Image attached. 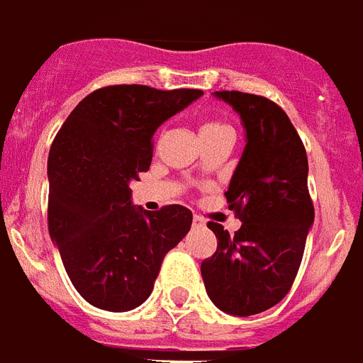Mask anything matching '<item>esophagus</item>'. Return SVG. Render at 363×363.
I'll list each match as a JSON object with an SVG mask.
<instances>
[{
  "instance_id": "1",
  "label": "esophagus",
  "mask_w": 363,
  "mask_h": 363,
  "mask_svg": "<svg viewBox=\"0 0 363 363\" xmlns=\"http://www.w3.org/2000/svg\"><path fill=\"white\" fill-rule=\"evenodd\" d=\"M203 224H205V220L201 218L199 214H195V216H193V226H195V228H201Z\"/></svg>"
}]
</instances>
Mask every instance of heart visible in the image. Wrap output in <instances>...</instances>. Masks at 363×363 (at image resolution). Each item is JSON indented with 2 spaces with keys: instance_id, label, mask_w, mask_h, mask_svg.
<instances>
[{
  "instance_id": "obj_1",
  "label": "heart",
  "mask_w": 363,
  "mask_h": 363,
  "mask_svg": "<svg viewBox=\"0 0 363 363\" xmlns=\"http://www.w3.org/2000/svg\"><path fill=\"white\" fill-rule=\"evenodd\" d=\"M216 129H230V127L222 125V123H205L203 129H201V133H205V131H216Z\"/></svg>"
}]
</instances>
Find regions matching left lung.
Here are the masks:
<instances>
[{
	"mask_svg": "<svg viewBox=\"0 0 363 363\" xmlns=\"http://www.w3.org/2000/svg\"><path fill=\"white\" fill-rule=\"evenodd\" d=\"M214 96L228 102L245 127V149L224 193L242 228L230 236L208 222L218 245L201 263V274L216 308L247 317L277 306L300 269L315 216L308 155L286 112L272 100L240 91Z\"/></svg>",
	"mask_w": 363,
	"mask_h": 363,
	"instance_id": "obj_1",
	"label": "left lung"
}]
</instances>
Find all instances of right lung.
<instances>
[{
	"label": "right lung",
	"mask_w": 363,
	"mask_h": 363,
	"mask_svg": "<svg viewBox=\"0 0 363 363\" xmlns=\"http://www.w3.org/2000/svg\"><path fill=\"white\" fill-rule=\"evenodd\" d=\"M203 94L113 84L84 96L48 156V230L77 292L106 311L141 306L164 255L191 228L182 205L149 213L131 205L129 184L152 160V135Z\"/></svg>",
	"instance_id": "1"
}]
</instances>
